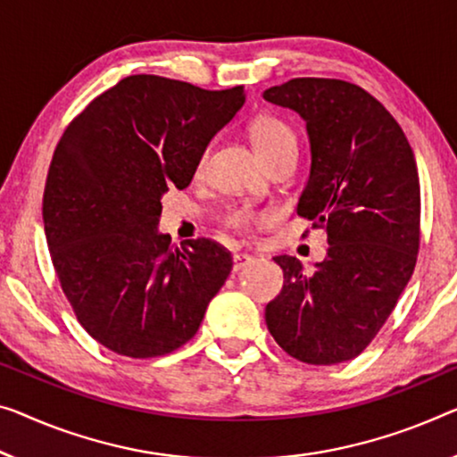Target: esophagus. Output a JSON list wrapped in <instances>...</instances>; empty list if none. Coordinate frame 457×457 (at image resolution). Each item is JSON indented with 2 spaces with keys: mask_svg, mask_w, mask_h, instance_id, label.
I'll return each mask as SVG.
<instances>
[{
  "mask_svg": "<svg viewBox=\"0 0 457 457\" xmlns=\"http://www.w3.org/2000/svg\"><path fill=\"white\" fill-rule=\"evenodd\" d=\"M254 262V256L246 254V252H240V254L234 256V272H240L246 267H250V264Z\"/></svg>",
  "mask_w": 457,
  "mask_h": 457,
  "instance_id": "1",
  "label": "esophagus"
}]
</instances>
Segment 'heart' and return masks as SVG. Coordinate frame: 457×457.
Masks as SVG:
<instances>
[{
    "mask_svg": "<svg viewBox=\"0 0 457 457\" xmlns=\"http://www.w3.org/2000/svg\"><path fill=\"white\" fill-rule=\"evenodd\" d=\"M250 137L254 141L258 154L262 155L264 162L270 163L272 160L281 158L287 154H297V133L287 120L275 114H262L250 122ZM207 155H203L199 162V172L205 166ZM272 220L270 211L254 209L248 205L231 207L226 215L221 217L223 226L237 234H248L262 223Z\"/></svg>",
    "mask_w": 457,
    "mask_h": 457,
    "instance_id": "obj_1",
    "label": "heart"
}]
</instances>
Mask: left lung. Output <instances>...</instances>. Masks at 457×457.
<instances>
[{"mask_svg": "<svg viewBox=\"0 0 457 457\" xmlns=\"http://www.w3.org/2000/svg\"><path fill=\"white\" fill-rule=\"evenodd\" d=\"M264 100L305 120L312 170L297 215L328 231L330 244L312 272L295 256H275L285 281L264 320L294 359L343 363L376 338L417 264V162L396 119L351 81L295 78Z\"/></svg>", "mask_w": 457, "mask_h": 457, "instance_id": "left-lung-1", "label": "left lung"}]
</instances>
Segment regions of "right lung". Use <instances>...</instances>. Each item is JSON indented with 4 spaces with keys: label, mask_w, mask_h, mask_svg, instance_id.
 <instances>
[{
    "label": "right lung",
    "mask_w": 457,
    "mask_h": 457,
    "mask_svg": "<svg viewBox=\"0 0 457 457\" xmlns=\"http://www.w3.org/2000/svg\"><path fill=\"white\" fill-rule=\"evenodd\" d=\"M244 100V86L139 73L94 98L54 147L43 195L53 267L78 322L117 355L180 349L226 283L229 252L209 237L170 246L160 199L190 185Z\"/></svg>",
    "instance_id": "obj_1"
}]
</instances>
